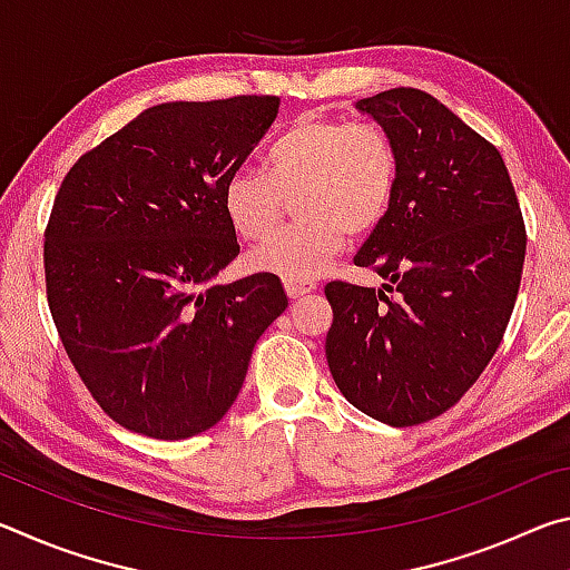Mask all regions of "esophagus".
Returning <instances> with one entry per match:
<instances>
[{
    "instance_id": "obj_1",
    "label": "esophagus",
    "mask_w": 570,
    "mask_h": 570,
    "mask_svg": "<svg viewBox=\"0 0 570 570\" xmlns=\"http://www.w3.org/2000/svg\"><path fill=\"white\" fill-rule=\"evenodd\" d=\"M284 288L288 298H304L306 294L316 292V284L314 282H284Z\"/></svg>"
}]
</instances>
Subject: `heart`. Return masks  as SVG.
I'll use <instances>...</instances> for the list:
<instances>
[{"label": "heart", "instance_id": "b5f03b06", "mask_svg": "<svg viewBox=\"0 0 570 570\" xmlns=\"http://www.w3.org/2000/svg\"><path fill=\"white\" fill-rule=\"evenodd\" d=\"M397 190V153L374 125L302 115L266 150L262 170L240 168L224 186V214L244 240H262L296 193L302 220L250 250V272L312 282L326 272L352 236H366L387 218Z\"/></svg>", "mask_w": 570, "mask_h": 570}]
</instances>
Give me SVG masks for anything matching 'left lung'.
I'll return each instance as SVG.
<instances>
[{"mask_svg":"<svg viewBox=\"0 0 570 570\" xmlns=\"http://www.w3.org/2000/svg\"><path fill=\"white\" fill-rule=\"evenodd\" d=\"M356 110L397 153L390 214L354 258L387 284H326V362L346 402L410 428L450 410L493 360L515 306L525 226L503 156L432 95L394 88Z\"/></svg>","mask_w":570,"mask_h":570,"instance_id":"1","label":"left lung"}]
</instances>
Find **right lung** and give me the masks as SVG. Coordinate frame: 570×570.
Instances as JSON below:
<instances>
[{"mask_svg": "<svg viewBox=\"0 0 570 570\" xmlns=\"http://www.w3.org/2000/svg\"><path fill=\"white\" fill-rule=\"evenodd\" d=\"M282 100L163 102L75 163L45 234L47 302L85 387L125 430L186 440L236 402L278 276L220 286L238 256L224 186Z\"/></svg>", "mask_w": 570, "mask_h": 570, "instance_id": "add662e5", "label": "right lung"}]
</instances>
